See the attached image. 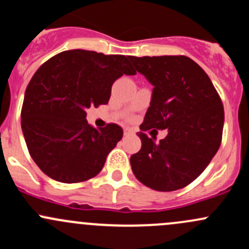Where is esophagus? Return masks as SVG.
<instances>
[{"mask_svg":"<svg viewBox=\"0 0 249 249\" xmlns=\"http://www.w3.org/2000/svg\"><path fill=\"white\" fill-rule=\"evenodd\" d=\"M129 135H131V131L130 130H124V136H129Z\"/></svg>","mask_w":249,"mask_h":249,"instance_id":"1","label":"esophagus"}]
</instances>
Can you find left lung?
I'll list each match as a JSON object with an SVG mask.
<instances>
[{
    "instance_id": "obj_1",
    "label": "left lung",
    "mask_w": 249,
    "mask_h": 249,
    "mask_svg": "<svg viewBox=\"0 0 249 249\" xmlns=\"http://www.w3.org/2000/svg\"><path fill=\"white\" fill-rule=\"evenodd\" d=\"M153 85L141 130L167 129L160 142L137 132L142 142L130 164L137 179L159 192H173L196 179L222 141L224 108L201 67L187 56H129Z\"/></svg>"
}]
</instances>
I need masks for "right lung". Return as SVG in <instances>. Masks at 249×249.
Segmentation results:
<instances>
[{"instance_id":"1","label":"right lung","mask_w":249,"mask_h":249,"mask_svg":"<svg viewBox=\"0 0 249 249\" xmlns=\"http://www.w3.org/2000/svg\"><path fill=\"white\" fill-rule=\"evenodd\" d=\"M136 71L125 55L66 50L44 62L26 88L21 129L31 158L47 176L61 183L95 177L123 129H95L87 109L108 104L112 85Z\"/></svg>"}]
</instances>
